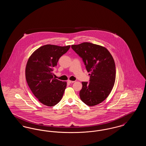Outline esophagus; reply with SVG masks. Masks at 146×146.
Here are the masks:
<instances>
[{"instance_id":"34e87169","label":"esophagus","mask_w":146,"mask_h":146,"mask_svg":"<svg viewBox=\"0 0 146 146\" xmlns=\"http://www.w3.org/2000/svg\"><path fill=\"white\" fill-rule=\"evenodd\" d=\"M68 82L69 83H74L75 82V81H72V80H68Z\"/></svg>"}]
</instances>
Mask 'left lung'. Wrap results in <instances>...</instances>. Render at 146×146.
Segmentation results:
<instances>
[{
    "mask_svg": "<svg viewBox=\"0 0 146 146\" xmlns=\"http://www.w3.org/2000/svg\"><path fill=\"white\" fill-rule=\"evenodd\" d=\"M71 47L82 58L87 71L91 72L90 82H82L79 92L81 100L89 106L101 103L111 93L115 80V65L112 56L104 47L91 42Z\"/></svg>",
    "mask_w": 146,
    "mask_h": 146,
    "instance_id": "8db88e82",
    "label": "left lung"
}]
</instances>
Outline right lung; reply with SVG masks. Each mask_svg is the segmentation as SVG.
Returning a JSON list of instances; mask_svg holds the SVG:
<instances>
[{
  "mask_svg": "<svg viewBox=\"0 0 146 146\" xmlns=\"http://www.w3.org/2000/svg\"><path fill=\"white\" fill-rule=\"evenodd\" d=\"M70 46L45 45L36 50L28 59L26 67L27 82L35 96L45 106H54L62 98L67 83L54 78L52 71Z\"/></svg>",
  "mask_w": 146,
  "mask_h": 146,
  "instance_id": "obj_1",
  "label": "right lung"
}]
</instances>
